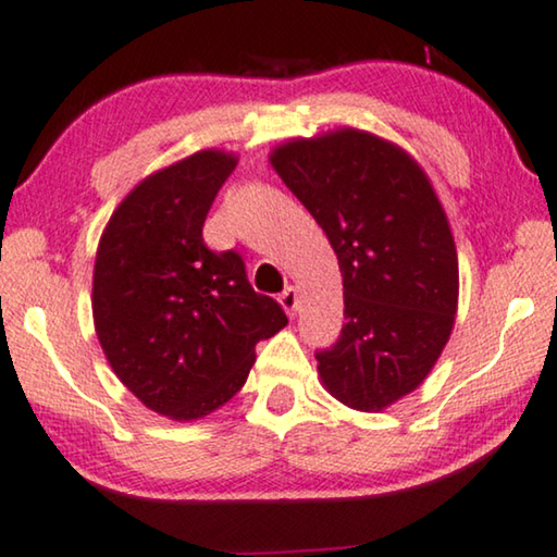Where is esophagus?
I'll return each mask as SVG.
<instances>
[{
  "mask_svg": "<svg viewBox=\"0 0 557 557\" xmlns=\"http://www.w3.org/2000/svg\"><path fill=\"white\" fill-rule=\"evenodd\" d=\"M280 305H282V308H285L287 315H297V308H300V297H297V289L293 285L282 289Z\"/></svg>",
  "mask_w": 557,
  "mask_h": 557,
  "instance_id": "34e87169",
  "label": "esophagus"
}]
</instances>
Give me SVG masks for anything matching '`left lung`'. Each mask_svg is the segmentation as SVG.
<instances>
[{
    "instance_id": "obj_1",
    "label": "left lung",
    "mask_w": 557,
    "mask_h": 557,
    "mask_svg": "<svg viewBox=\"0 0 557 557\" xmlns=\"http://www.w3.org/2000/svg\"><path fill=\"white\" fill-rule=\"evenodd\" d=\"M270 163L338 255L346 323L315 354L320 381L350 409H386L426 379L457 315L442 203L404 148L366 131L289 140Z\"/></svg>"
}]
</instances>
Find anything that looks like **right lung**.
Listing matches in <instances>:
<instances>
[{
  "label": "right lung",
  "instance_id": "1",
  "mask_svg": "<svg viewBox=\"0 0 557 557\" xmlns=\"http://www.w3.org/2000/svg\"><path fill=\"white\" fill-rule=\"evenodd\" d=\"M237 166L199 151L144 178L113 211L96 255L92 320L108 363L148 409L191 421L245 386L255 346L287 315L249 285L239 252L201 230Z\"/></svg>",
  "mask_w": 557,
  "mask_h": 557
}]
</instances>
